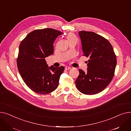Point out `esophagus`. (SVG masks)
Instances as JSON below:
<instances>
[{"mask_svg": "<svg viewBox=\"0 0 131 131\" xmlns=\"http://www.w3.org/2000/svg\"><path fill=\"white\" fill-rule=\"evenodd\" d=\"M65 69L66 70H70V69H71V67H66V68H65Z\"/></svg>", "mask_w": 131, "mask_h": 131, "instance_id": "1", "label": "esophagus"}]
</instances>
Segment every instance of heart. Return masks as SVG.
<instances>
[{
	"label": "heart",
	"mask_w": 131,
	"mask_h": 131,
	"mask_svg": "<svg viewBox=\"0 0 131 131\" xmlns=\"http://www.w3.org/2000/svg\"><path fill=\"white\" fill-rule=\"evenodd\" d=\"M74 35L72 34H69L68 36H67V40H69V39H70V38H72L73 37H74Z\"/></svg>",
	"instance_id": "b5f03b06"
}]
</instances>
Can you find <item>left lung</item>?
<instances>
[{
    "mask_svg": "<svg viewBox=\"0 0 131 131\" xmlns=\"http://www.w3.org/2000/svg\"><path fill=\"white\" fill-rule=\"evenodd\" d=\"M83 56L89 58L87 72L79 69L77 88L85 95H95L104 90L112 80L117 63L112 45L106 38L93 32H79Z\"/></svg>",
    "mask_w": 131,
    "mask_h": 131,
    "instance_id": "8db88e82",
    "label": "left lung"
}]
</instances>
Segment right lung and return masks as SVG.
<instances>
[{
  "label": "right lung",
  "instance_id": "obj_1",
  "mask_svg": "<svg viewBox=\"0 0 131 131\" xmlns=\"http://www.w3.org/2000/svg\"><path fill=\"white\" fill-rule=\"evenodd\" d=\"M62 33L52 28L35 29L20 43L18 70L27 86L35 93L48 94L55 90L64 68L48 67L45 58L52 55L53 43Z\"/></svg>",
  "mask_w": 131,
  "mask_h": 131
}]
</instances>
